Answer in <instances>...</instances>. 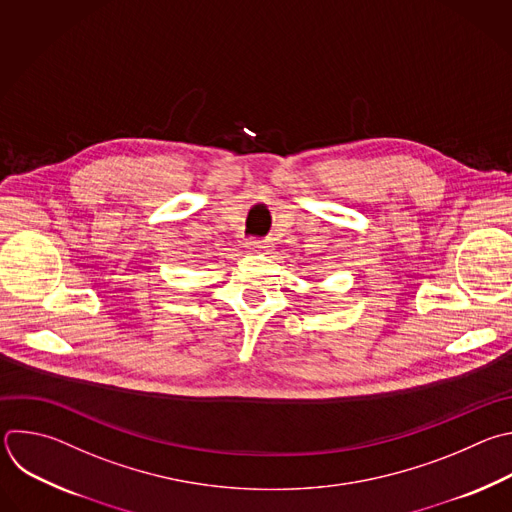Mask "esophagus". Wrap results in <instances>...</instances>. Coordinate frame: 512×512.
<instances>
[{
	"label": "esophagus",
	"instance_id": "esophagus-1",
	"mask_svg": "<svg viewBox=\"0 0 512 512\" xmlns=\"http://www.w3.org/2000/svg\"><path fill=\"white\" fill-rule=\"evenodd\" d=\"M245 247H247L249 251H269L271 243H269L267 239H249V241L245 243Z\"/></svg>",
	"mask_w": 512,
	"mask_h": 512
}]
</instances>
